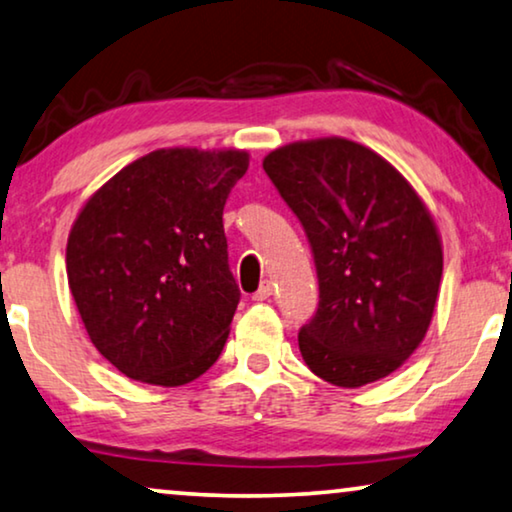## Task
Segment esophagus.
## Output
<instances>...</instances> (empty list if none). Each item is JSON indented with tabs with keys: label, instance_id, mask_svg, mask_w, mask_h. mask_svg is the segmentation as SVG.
Here are the masks:
<instances>
[{
	"label": "esophagus",
	"instance_id": "34e87169",
	"mask_svg": "<svg viewBox=\"0 0 512 512\" xmlns=\"http://www.w3.org/2000/svg\"><path fill=\"white\" fill-rule=\"evenodd\" d=\"M273 294V283L271 280H264L262 285H259V290L253 294V301H266Z\"/></svg>",
	"mask_w": 512,
	"mask_h": 512
}]
</instances>
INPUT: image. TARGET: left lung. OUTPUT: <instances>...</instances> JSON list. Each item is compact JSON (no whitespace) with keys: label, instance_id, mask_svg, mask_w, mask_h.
Here are the masks:
<instances>
[{"label":"left lung","instance_id":"8db88e82","mask_svg":"<svg viewBox=\"0 0 512 512\" xmlns=\"http://www.w3.org/2000/svg\"><path fill=\"white\" fill-rule=\"evenodd\" d=\"M264 171L318 271V311L299 329L308 369L338 387L390 376L434 315L443 250L429 211L390 162L336 136L273 150Z\"/></svg>","mask_w":512,"mask_h":512}]
</instances>
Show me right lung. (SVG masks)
Instances as JSON below:
<instances>
[{
	"label": "right lung",
	"instance_id": "add662e5",
	"mask_svg": "<svg viewBox=\"0 0 512 512\" xmlns=\"http://www.w3.org/2000/svg\"><path fill=\"white\" fill-rule=\"evenodd\" d=\"M243 150H155L83 206L67 276L90 341L127 378L176 387L220 357L239 306L222 225Z\"/></svg>",
	"mask_w": 512,
	"mask_h": 512
}]
</instances>
